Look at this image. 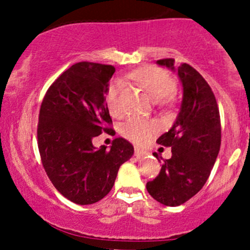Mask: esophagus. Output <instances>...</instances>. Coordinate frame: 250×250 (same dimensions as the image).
Instances as JSON below:
<instances>
[{
    "label": "esophagus",
    "mask_w": 250,
    "mask_h": 250,
    "mask_svg": "<svg viewBox=\"0 0 250 250\" xmlns=\"http://www.w3.org/2000/svg\"><path fill=\"white\" fill-rule=\"evenodd\" d=\"M147 155V152H146L145 150H141V148H138V147H135V150H134V156L137 158H140V157H144V156H146Z\"/></svg>",
    "instance_id": "34e87169"
}]
</instances>
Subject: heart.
<instances>
[{"label": "heart", "mask_w": 250, "mask_h": 250, "mask_svg": "<svg viewBox=\"0 0 250 250\" xmlns=\"http://www.w3.org/2000/svg\"><path fill=\"white\" fill-rule=\"evenodd\" d=\"M130 78L138 83L148 93L155 102L166 99L175 89L174 80L166 70L156 66H145L135 70L129 75ZM122 89V82L115 80L110 83L106 94V104L113 116H120L122 109L120 105V92ZM158 125L155 121L145 118L133 117L122 125V134L134 144H145L157 133Z\"/></svg>", "instance_id": "obj_1"}]
</instances>
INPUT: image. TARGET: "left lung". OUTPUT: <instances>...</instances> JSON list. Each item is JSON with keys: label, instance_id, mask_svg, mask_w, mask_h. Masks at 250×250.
Returning <instances> with one entry per match:
<instances>
[{"label": "left lung", "instance_id": "obj_1", "mask_svg": "<svg viewBox=\"0 0 250 250\" xmlns=\"http://www.w3.org/2000/svg\"><path fill=\"white\" fill-rule=\"evenodd\" d=\"M174 59L157 60L160 66L175 70ZM183 102L175 122L157 143L172 147V157L163 161L161 172L146 184L157 202L176 207L196 195L206 184L218 157L221 125L215 97L202 77L188 64L178 67ZM158 158L157 153H153Z\"/></svg>", "mask_w": 250, "mask_h": 250}]
</instances>
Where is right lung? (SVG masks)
<instances>
[{"instance_id": "right-lung-1", "label": "right lung", "mask_w": 250, "mask_h": 250, "mask_svg": "<svg viewBox=\"0 0 250 250\" xmlns=\"http://www.w3.org/2000/svg\"><path fill=\"white\" fill-rule=\"evenodd\" d=\"M113 72L112 65L77 62L48 88L40 109L37 144L44 170L64 197L81 206L104 198L134 153L123 138L110 150L92 143L112 123L106 94Z\"/></svg>"}]
</instances>
